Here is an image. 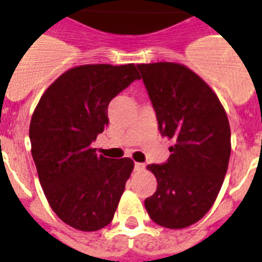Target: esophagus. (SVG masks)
Instances as JSON below:
<instances>
[{"label":"esophagus","instance_id":"esophagus-1","mask_svg":"<svg viewBox=\"0 0 262 262\" xmlns=\"http://www.w3.org/2000/svg\"><path fill=\"white\" fill-rule=\"evenodd\" d=\"M134 168H135V171H143L144 168H146V165H144V163H138V162H136Z\"/></svg>","mask_w":262,"mask_h":262}]
</instances>
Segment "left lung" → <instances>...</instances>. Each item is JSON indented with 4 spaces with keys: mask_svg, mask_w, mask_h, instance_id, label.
<instances>
[{
    "mask_svg": "<svg viewBox=\"0 0 262 262\" xmlns=\"http://www.w3.org/2000/svg\"><path fill=\"white\" fill-rule=\"evenodd\" d=\"M162 136L172 140L171 155L148 165L157 191L144 206L155 224L182 229L213 206L228 170L230 127L224 107L204 80L175 62L139 64Z\"/></svg>",
    "mask_w": 262,
    "mask_h": 262,
    "instance_id": "left-lung-1",
    "label": "left lung"
}]
</instances>
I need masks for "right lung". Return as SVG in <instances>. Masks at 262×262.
Listing matches in <instances>:
<instances>
[{
  "label": "right lung",
  "instance_id": "right-lung-1",
  "mask_svg": "<svg viewBox=\"0 0 262 262\" xmlns=\"http://www.w3.org/2000/svg\"><path fill=\"white\" fill-rule=\"evenodd\" d=\"M140 76L134 64L69 69L41 96L29 127L32 157L52 210L67 225L95 232L114 218L129 158L110 159L92 148L108 124V104Z\"/></svg>",
  "mask_w": 262,
  "mask_h": 262
}]
</instances>
